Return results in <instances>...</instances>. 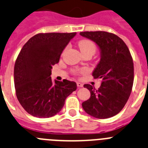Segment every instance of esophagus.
Wrapping results in <instances>:
<instances>
[{"instance_id": "1", "label": "esophagus", "mask_w": 148, "mask_h": 148, "mask_svg": "<svg viewBox=\"0 0 148 148\" xmlns=\"http://www.w3.org/2000/svg\"><path fill=\"white\" fill-rule=\"evenodd\" d=\"M77 87H78V88H82V86H83V84L81 83V82H77Z\"/></svg>"}]
</instances>
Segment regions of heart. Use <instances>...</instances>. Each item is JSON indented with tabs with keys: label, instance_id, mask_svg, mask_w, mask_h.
<instances>
[{
	"label": "heart",
	"instance_id": "heart-1",
	"mask_svg": "<svg viewBox=\"0 0 148 148\" xmlns=\"http://www.w3.org/2000/svg\"><path fill=\"white\" fill-rule=\"evenodd\" d=\"M78 46H79V49L82 54L91 53L94 54L97 51L96 45L92 41L88 40H82L79 41ZM75 73H77V71H75Z\"/></svg>",
	"mask_w": 148,
	"mask_h": 148
}]
</instances>
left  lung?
<instances>
[{
    "mask_svg": "<svg viewBox=\"0 0 148 148\" xmlns=\"http://www.w3.org/2000/svg\"><path fill=\"white\" fill-rule=\"evenodd\" d=\"M81 36L99 46L101 59L92 76L102 79L99 89L89 84L90 97L82 102L84 110L98 119H107L119 114L125 106L132 90L134 69L127 45L118 36L107 32H84Z\"/></svg>",
    "mask_w": 148,
    "mask_h": 148,
    "instance_id": "8db88e82",
    "label": "left lung"
}]
</instances>
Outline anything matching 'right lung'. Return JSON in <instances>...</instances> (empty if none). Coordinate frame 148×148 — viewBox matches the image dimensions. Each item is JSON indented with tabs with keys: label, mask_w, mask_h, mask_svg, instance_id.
<instances>
[{
	"label": "right lung",
	"mask_w": 148,
	"mask_h": 148,
	"mask_svg": "<svg viewBox=\"0 0 148 148\" xmlns=\"http://www.w3.org/2000/svg\"><path fill=\"white\" fill-rule=\"evenodd\" d=\"M76 32L39 33L23 46L16 59L14 82L17 98L28 114L49 118L59 113L77 89L75 82H52L51 69Z\"/></svg>",
	"instance_id": "obj_1"
}]
</instances>
